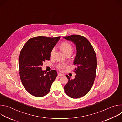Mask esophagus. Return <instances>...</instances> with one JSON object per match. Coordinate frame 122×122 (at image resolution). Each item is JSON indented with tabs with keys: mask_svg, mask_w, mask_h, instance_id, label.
Listing matches in <instances>:
<instances>
[{
	"mask_svg": "<svg viewBox=\"0 0 122 122\" xmlns=\"http://www.w3.org/2000/svg\"><path fill=\"white\" fill-rule=\"evenodd\" d=\"M64 76L63 74H62L60 73H58V76H59V77H62V76Z\"/></svg>",
	"mask_w": 122,
	"mask_h": 122,
	"instance_id": "esophagus-1",
	"label": "esophagus"
}]
</instances>
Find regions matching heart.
<instances>
[{"instance_id": "1", "label": "heart", "mask_w": 122, "mask_h": 122, "mask_svg": "<svg viewBox=\"0 0 122 122\" xmlns=\"http://www.w3.org/2000/svg\"><path fill=\"white\" fill-rule=\"evenodd\" d=\"M61 49L63 50V51H64V53H65V54L66 55L68 54L71 53L72 54V52L73 51V48L72 45L68 42H63L61 44L60 46ZM56 53V48H54L52 49L51 53H50V55L51 57H53L55 55ZM65 67V65H60L58 66V67L60 68H63Z\"/></svg>"}]
</instances>
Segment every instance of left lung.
Masks as SVG:
<instances>
[{
	"instance_id": "left-lung-1",
	"label": "left lung",
	"mask_w": 122,
	"mask_h": 122,
	"mask_svg": "<svg viewBox=\"0 0 122 122\" xmlns=\"http://www.w3.org/2000/svg\"><path fill=\"white\" fill-rule=\"evenodd\" d=\"M71 41L76 46V55L73 64L76 74L74 79L67 75L68 82L64 86L65 93L72 98L81 97L90 90L96 78L97 68L96 55L89 41L78 35L63 37Z\"/></svg>"
}]
</instances>
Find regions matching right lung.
Returning a JSON list of instances; mask_svg holds the SVG:
<instances>
[{
    "label": "right lung",
    "mask_w": 122,
    "mask_h": 122,
    "mask_svg": "<svg viewBox=\"0 0 122 122\" xmlns=\"http://www.w3.org/2000/svg\"><path fill=\"white\" fill-rule=\"evenodd\" d=\"M60 37L39 36L29 39L24 45L19 58V74L24 87L32 95L42 97L50 91L57 76V71L45 72L43 62L50 59V53Z\"/></svg>",
    "instance_id": "right-lung-1"
}]
</instances>
